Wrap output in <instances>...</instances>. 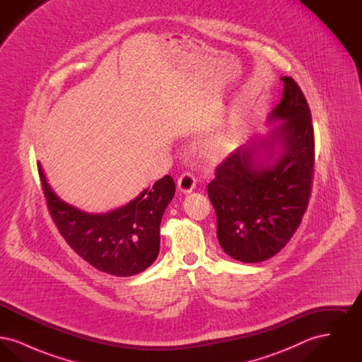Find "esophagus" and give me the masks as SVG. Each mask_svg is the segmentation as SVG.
I'll use <instances>...</instances> for the list:
<instances>
[{"label": "esophagus", "mask_w": 362, "mask_h": 362, "mask_svg": "<svg viewBox=\"0 0 362 362\" xmlns=\"http://www.w3.org/2000/svg\"><path fill=\"white\" fill-rule=\"evenodd\" d=\"M197 179L189 173H185L179 179H177V189H180L183 194H189L194 187H195Z\"/></svg>", "instance_id": "obj_1"}]
</instances>
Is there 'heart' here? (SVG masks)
I'll use <instances>...</instances> for the list:
<instances>
[{"instance_id": "1", "label": "heart", "mask_w": 362, "mask_h": 362, "mask_svg": "<svg viewBox=\"0 0 362 362\" xmlns=\"http://www.w3.org/2000/svg\"><path fill=\"white\" fill-rule=\"evenodd\" d=\"M235 149V138L229 134H216L204 144V153L209 160H220Z\"/></svg>"}]
</instances>
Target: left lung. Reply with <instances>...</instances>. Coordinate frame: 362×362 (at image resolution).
<instances>
[{
	"mask_svg": "<svg viewBox=\"0 0 362 362\" xmlns=\"http://www.w3.org/2000/svg\"><path fill=\"white\" fill-rule=\"evenodd\" d=\"M267 123L266 137H252L216 170L207 194L217 216L225 254L244 263L274 257L292 239L307 210L315 164L308 103L292 77Z\"/></svg>",
	"mask_w": 362,
	"mask_h": 362,
	"instance_id": "obj_1",
	"label": "left lung"
}]
</instances>
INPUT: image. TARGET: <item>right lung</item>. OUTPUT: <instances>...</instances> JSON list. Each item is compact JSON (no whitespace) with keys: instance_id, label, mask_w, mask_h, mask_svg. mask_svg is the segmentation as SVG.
Masks as SVG:
<instances>
[{"instance_id":"add662e5","label":"right lung","mask_w":362,"mask_h":362,"mask_svg":"<svg viewBox=\"0 0 362 362\" xmlns=\"http://www.w3.org/2000/svg\"><path fill=\"white\" fill-rule=\"evenodd\" d=\"M47 207L59 233L90 266L107 274L132 276L155 262L160 251V223L175 195L170 175L133 201L107 213H88L62 201L37 163Z\"/></svg>"}]
</instances>
